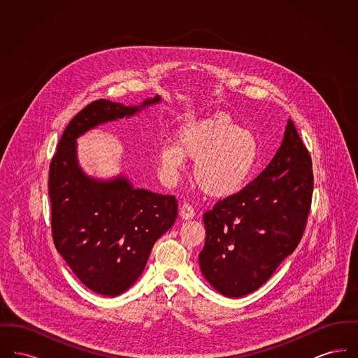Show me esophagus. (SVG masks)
Instances as JSON below:
<instances>
[{
	"label": "esophagus",
	"instance_id": "obj_1",
	"mask_svg": "<svg viewBox=\"0 0 358 358\" xmlns=\"http://www.w3.org/2000/svg\"><path fill=\"white\" fill-rule=\"evenodd\" d=\"M194 215H196V213H194V209L192 208V205L187 204V203H185V204L180 208V217L184 219V220L193 219Z\"/></svg>",
	"mask_w": 358,
	"mask_h": 358
}]
</instances>
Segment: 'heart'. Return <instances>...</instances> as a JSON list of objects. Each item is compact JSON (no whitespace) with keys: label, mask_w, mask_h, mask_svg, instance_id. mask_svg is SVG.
Segmentation results:
<instances>
[{"label":"heart","mask_w":358,"mask_h":358,"mask_svg":"<svg viewBox=\"0 0 358 358\" xmlns=\"http://www.w3.org/2000/svg\"><path fill=\"white\" fill-rule=\"evenodd\" d=\"M185 158L196 159L193 178L205 194L228 197L245 184L257 158L255 138L222 113L190 120L176 133V145L158 149L161 169L176 177Z\"/></svg>","instance_id":"heart-1"}]
</instances>
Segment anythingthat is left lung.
Returning a JSON list of instances; mask_svg holds the SVG:
<instances>
[{
    "mask_svg": "<svg viewBox=\"0 0 358 358\" xmlns=\"http://www.w3.org/2000/svg\"><path fill=\"white\" fill-rule=\"evenodd\" d=\"M311 194V157L289 120L267 168L205 212L206 238L199 260L208 283L228 298L264 285L298 247Z\"/></svg>",
    "mask_w": 358,
    "mask_h": 358,
    "instance_id": "obj_1",
    "label": "left lung"
}]
</instances>
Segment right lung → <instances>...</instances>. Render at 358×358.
<instances>
[{"label": "right lung", "mask_w": 358, "mask_h": 358, "mask_svg": "<svg viewBox=\"0 0 358 358\" xmlns=\"http://www.w3.org/2000/svg\"><path fill=\"white\" fill-rule=\"evenodd\" d=\"M159 102L155 95L139 106L90 103L69 122L52 158L48 193L55 247L85 287L101 295L117 296L136 283L154 243L176 222L178 206L174 196L134 187L123 174L110 180L87 176L78 161L76 139Z\"/></svg>", "instance_id": "right-lung-1"}]
</instances>
